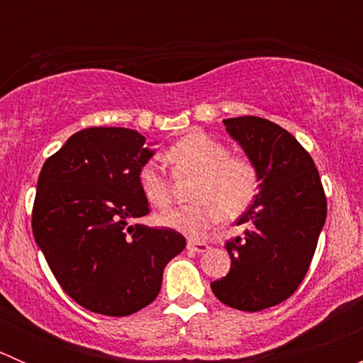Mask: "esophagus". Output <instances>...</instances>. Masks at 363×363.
Wrapping results in <instances>:
<instances>
[{
  "instance_id": "obj_1",
  "label": "esophagus",
  "mask_w": 363,
  "mask_h": 363,
  "mask_svg": "<svg viewBox=\"0 0 363 363\" xmlns=\"http://www.w3.org/2000/svg\"><path fill=\"white\" fill-rule=\"evenodd\" d=\"M188 250L189 251H195V252H205L211 250L207 242H202V240H195V239H189L188 240Z\"/></svg>"
}]
</instances>
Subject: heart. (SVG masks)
Here are the masks:
<instances>
[{
  "label": "heart",
  "instance_id": "heart-1",
  "mask_svg": "<svg viewBox=\"0 0 363 363\" xmlns=\"http://www.w3.org/2000/svg\"><path fill=\"white\" fill-rule=\"evenodd\" d=\"M168 163L177 174L196 175L191 205L170 208L160 214L158 223L189 237H202L221 219H237L251 207L259 191L258 167L250 158L230 155L223 142L202 131H193L167 151ZM138 188L149 203L168 207L172 182L156 160L140 164Z\"/></svg>",
  "mask_w": 363,
  "mask_h": 363
}]
</instances>
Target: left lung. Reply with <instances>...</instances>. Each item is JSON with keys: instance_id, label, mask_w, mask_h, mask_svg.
Here are the masks:
<instances>
[{"instance_id": "1", "label": "left lung", "mask_w": 363, "mask_h": 363, "mask_svg": "<svg viewBox=\"0 0 363 363\" xmlns=\"http://www.w3.org/2000/svg\"><path fill=\"white\" fill-rule=\"evenodd\" d=\"M259 172V193L226 242L232 265L211 283L223 303L256 313L295 294L309 270L327 219V199L309 152L284 128L256 116L223 121Z\"/></svg>"}]
</instances>
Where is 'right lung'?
Instances as JSON below:
<instances>
[{
	"instance_id": "right-lung-1",
	"label": "right lung",
	"mask_w": 363,
	"mask_h": 363,
	"mask_svg": "<svg viewBox=\"0 0 363 363\" xmlns=\"http://www.w3.org/2000/svg\"><path fill=\"white\" fill-rule=\"evenodd\" d=\"M151 156L138 131L94 126L72 135L40 172L33 235L61 288L91 313L144 309L186 247L175 230L128 223L149 214L137 174Z\"/></svg>"
}]
</instances>
